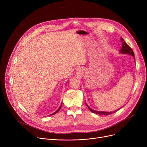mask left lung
I'll return each instance as SVG.
<instances>
[{"label": "left lung", "instance_id": "left-lung-1", "mask_svg": "<svg viewBox=\"0 0 147 147\" xmlns=\"http://www.w3.org/2000/svg\"><path fill=\"white\" fill-rule=\"evenodd\" d=\"M121 42L122 43V46H121V48L120 50V52L121 53H127L129 54V55H132L134 57H135L134 56V51H132V48H131L130 46L125 42V41L124 40V39L122 37H121ZM86 106L88 107V109L90 110V111L92 113H95V114H100V115H109L110 114H112L113 113L116 112L117 111H114L113 112H104V111H95L93 110L92 109H91L86 104Z\"/></svg>", "mask_w": 147, "mask_h": 147}]
</instances>
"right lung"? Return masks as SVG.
<instances>
[{"instance_id": "1", "label": "right lung", "mask_w": 147, "mask_h": 147, "mask_svg": "<svg viewBox=\"0 0 147 147\" xmlns=\"http://www.w3.org/2000/svg\"><path fill=\"white\" fill-rule=\"evenodd\" d=\"M61 105H62V104H61V105L60 107H59V109H58V110H57V111H55V113H53V114H50V115H53V114H56V113H57V112H58V111H59V110L61 109Z\"/></svg>"}]
</instances>
